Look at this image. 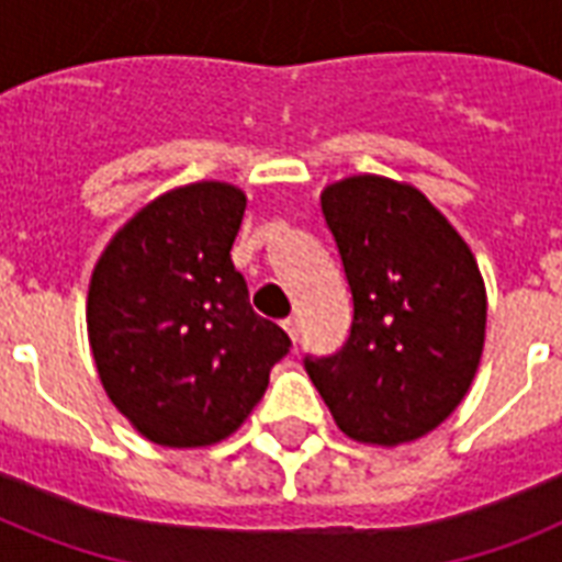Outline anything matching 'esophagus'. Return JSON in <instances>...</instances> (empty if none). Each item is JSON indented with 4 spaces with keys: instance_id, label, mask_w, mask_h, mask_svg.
<instances>
[{
    "instance_id": "34e87169",
    "label": "esophagus",
    "mask_w": 562,
    "mask_h": 562,
    "mask_svg": "<svg viewBox=\"0 0 562 562\" xmlns=\"http://www.w3.org/2000/svg\"><path fill=\"white\" fill-rule=\"evenodd\" d=\"M282 326H285V333H289L291 341L297 344V338H300V321H297V317H285V321H282Z\"/></svg>"
}]
</instances>
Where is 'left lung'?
<instances>
[{
  "label": "left lung",
  "instance_id": "1",
  "mask_svg": "<svg viewBox=\"0 0 562 562\" xmlns=\"http://www.w3.org/2000/svg\"><path fill=\"white\" fill-rule=\"evenodd\" d=\"M344 277L350 335L306 356L312 382L352 440L396 446L443 423L479 370L487 294L475 256L423 192L359 175L321 194Z\"/></svg>",
  "mask_w": 562,
  "mask_h": 562
}]
</instances>
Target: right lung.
Instances as JSON below:
<instances>
[{
  "mask_svg": "<svg viewBox=\"0 0 562 562\" xmlns=\"http://www.w3.org/2000/svg\"><path fill=\"white\" fill-rule=\"evenodd\" d=\"M245 206L241 189L215 180L160 194L92 271L87 333L101 384L154 443L233 435L291 347L256 315L229 259Z\"/></svg>",
  "mask_w": 562,
  "mask_h": 562,
  "instance_id": "right-lung-1",
  "label": "right lung"
}]
</instances>
